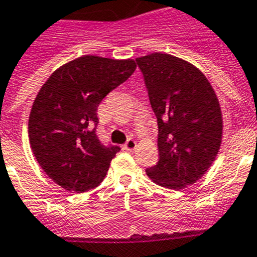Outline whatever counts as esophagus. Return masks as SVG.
I'll use <instances>...</instances> for the list:
<instances>
[{"label": "esophagus", "mask_w": 257, "mask_h": 257, "mask_svg": "<svg viewBox=\"0 0 257 257\" xmlns=\"http://www.w3.org/2000/svg\"><path fill=\"white\" fill-rule=\"evenodd\" d=\"M136 146H137V142H136L133 138H129L128 141H126V144L124 145V149L128 151H132V150H135Z\"/></svg>", "instance_id": "obj_1"}]
</instances>
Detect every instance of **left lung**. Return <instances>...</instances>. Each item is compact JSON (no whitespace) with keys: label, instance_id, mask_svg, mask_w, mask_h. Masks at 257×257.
Here are the masks:
<instances>
[{"label":"left lung","instance_id":"obj_1","mask_svg":"<svg viewBox=\"0 0 257 257\" xmlns=\"http://www.w3.org/2000/svg\"><path fill=\"white\" fill-rule=\"evenodd\" d=\"M136 62L159 128V162L146 173L159 186L181 190L203 177L220 150L217 95L202 71L181 58L153 53Z\"/></svg>","mask_w":257,"mask_h":257}]
</instances>
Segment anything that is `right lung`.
Segmentation results:
<instances>
[{"mask_svg": "<svg viewBox=\"0 0 257 257\" xmlns=\"http://www.w3.org/2000/svg\"><path fill=\"white\" fill-rule=\"evenodd\" d=\"M136 67L133 59L84 55L59 67L41 86L28 136L36 160L55 184L84 193L103 181L120 147L98 140V106Z\"/></svg>", "mask_w": 257, "mask_h": 257, "instance_id": "right-lung-1", "label": "right lung"}]
</instances>
